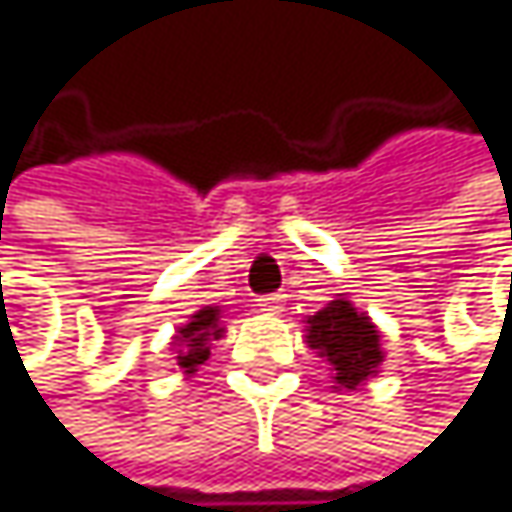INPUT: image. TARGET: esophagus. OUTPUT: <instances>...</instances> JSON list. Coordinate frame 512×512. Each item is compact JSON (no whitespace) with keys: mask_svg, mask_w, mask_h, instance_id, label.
I'll list each match as a JSON object with an SVG mask.
<instances>
[{"mask_svg":"<svg viewBox=\"0 0 512 512\" xmlns=\"http://www.w3.org/2000/svg\"><path fill=\"white\" fill-rule=\"evenodd\" d=\"M282 294H264V298H258V307L264 310V313H279L282 310Z\"/></svg>","mask_w":512,"mask_h":512,"instance_id":"esophagus-1","label":"esophagus"}]
</instances>
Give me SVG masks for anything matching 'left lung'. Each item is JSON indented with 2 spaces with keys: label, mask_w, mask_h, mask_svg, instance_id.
I'll use <instances>...</instances> for the list:
<instances>
[{
  "label": "left lung",
  "mask_w": 512,
  "mask_h": 512,
  "mask_svg": "<svg viewBox=\"0 0 512 512\" xmlns=\"http://www.w3.org/2000/svg\"><path fill=\"white\" fill-rule=\"evenodd\" d=\"M307 344L319 350L341 390H356L384 362L378 328L344 298L307 319Z\"/></svg>",
  "instance_id": "obj_1"
}]
</instances>
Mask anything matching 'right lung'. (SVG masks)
Segmentation results:
<instances>
[{"label":"right lung","instance_id":"right-lung-1","mask_svg":"<svg viewBox=\"0 0 512 512\" xmlns=\"http://www.w3.org/2000/svg\"><path fill=\"white\" fill-rule=\"evenodd\" d=\"M218 316L221 310L218 307H202L181 331L178 338H174V362H178L187 375H193V371L211 356V341L221 338V325H218Z\"/></svg>","mask_w":512,"mask_h":512}]
</instances>
